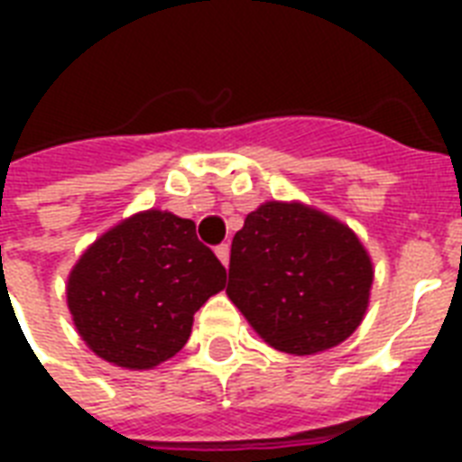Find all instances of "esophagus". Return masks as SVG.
I'll return each instance as SVG.
<instances>
[{"instance_id": "34e87169", "label": "esophagus", "mask_w": 462, "mask_h": 462, "mask_svg": "<svg viewBox=\"0 0 462 462\" xmlns=\"http://www.w3.org/2000/svg\"><path fill=\"white\" fill-rule=\"evenodd\" d=\"M216 256L223 261V266H227V261H230V245H217L216 246Z\"/></svg>"}]
</instances>
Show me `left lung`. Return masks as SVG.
Segmentation results:
<instances>
[{
    "label": "left lung",
    "instance_id": "obj_1",
    "mask_svg": "<svg viewBox=\"0 0 462 462\" xmlns=\"http://www.w3.org/2000/svg\"><path fill=\"white\" fill-rule=\"evenodd\" d=\"M372 281L357 235L302 203H263L232 239L227 297L271 347L290 355H314L350 337Z\"/></svg>",
    "mask_w": 462,
    "mask_h": 462
}]
</instances>
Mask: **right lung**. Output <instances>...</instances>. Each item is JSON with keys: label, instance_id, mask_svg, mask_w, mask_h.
<instances>
[{"label": "right lung", "instance_id": "obj_1", "mask_svg": "<svg viewBox=\"0 0 462 462\" xmlns=\"http://www.w3.org/2000/svg\"><path fill=\"white\" fill-rule=\"evenodd\" d=\"M225 281L191 220L143 210L86 249L69 275L67 304L97 357L153 369L184 347L194 314Z\"/></svg>", "mask_w": 462, "mask_h": 462}]
</instances>
